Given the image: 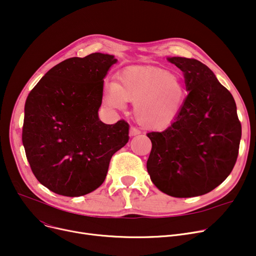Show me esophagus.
I'll return each mask as SVG.
<instances>
[{
  "label": "esophagus",
  "instance_id": "obj_1",
  "mask_svg": "<svg viewBox=\"0 0 256 256\" xmlns=\"http://www.w3.org/2000/svg\"><path fill=\"white\" fill-rule=\"evenodd\" d=\"M141 134V130L135 126H132L130 128V137H134V136H137V135H140Z\"/></svg>",
  "mask_w": 256,
  "mask_h": 256
}]
</instances>
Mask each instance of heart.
I'll use <instances>...</instances> for the list:
<instances>
[{
  "instance_id": "heart-1",
  "label": "heart",
  "mask_w": 256,
  "mask_h": 256,
  "mask_svg": "<svg viewBox=\"0 0 256 256\" xmlns=\"http://www.w3.org/2000/svg\"><path fill=\"white\" fill-rule=\"evenodd\" d=\"M186 98L180 76L156 66H130L106 84L104 102L121 110L128 102H135L134 114L138 122L148 128L163 130L180 115Z\"/></svg>"
}]
</instances>
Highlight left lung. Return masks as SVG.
<instances>
[{
    "instance_id": "1",
    "label": "left lung",
    "mask_w": 256,
    "mask_h": 256,
    "mask_svg": "<svg viewBox=\"0 0 256 256\" xmlns=\"http://www.w3.org/2000/svg\"><path fill=\"white\" fill-rule=\"evenodd\" d=\"M189 92L180 115L152 143L147 171L160 191L178 198L206 194L232 171L242 126L236 102L208 67L196 59L169 57Z\"/></svg>"
}]
</instances>
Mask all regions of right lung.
I'll return each instance as SVG.
<instances>
[{
  "instance_id": "add662e5",
  "label": "right lung",
  "mask_w": 256,
  "mask_h": 256,
  "mask_svg": "<svg viewBox=\"0 0 256 256\" xmlns=\"http://www.w3.org/2000/svg\"><path fill=\"white\" fill-rule=\"evenodd\" d=\"M117 62L93 52L54 66L24 104L22 144L32 172L52 192L78 197L104 182L112 156L128 141V124L100 120L104 78Z\"/></svg>"
}]
</instances>
